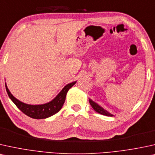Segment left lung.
I'll list each match as a JSON object with an SVG mask.
<instances>
[{
  "label": "left lung",
  "instance_id": "8db88e82",
  "mask_svg": "<svg viewBox=\"0 0 155 155\" xmlns=\"http://www.w3.org/2000/svg\"><path fill=\"white\" fill-rule=\"evenodd\" d=\"M90 104H91V107L94 109V111H97L99 114H101L105 115V116H108V117H114V115L112 114L109 113V111H107V110H105L104 109L102 108L101 106H99L98 104H97L96 102H94V101H92L91 99H89Z\"/></svg>",
  "mask_w": 155,
  "mask_h": 155
}]
</instances>
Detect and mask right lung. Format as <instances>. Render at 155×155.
<instances>
[{"instance_id":"add662e5","label":"right lung","mask_w":155,"mask_h":155,"mask_svg":"<svg viewBox=\"0 0 155 155\" xmlns=\"http://www.w3.org/2000/svg\"><path fill=\"white\" fill-rule=\"evenodd\" d=\"M76 83V81H74L66 85L64 89L60 91V93L52 101L46 104H44L38 105L28 104H25L19 101L18 99H17L11 94L9 89H8L6 84H5V89H6V91L10 99L23 113L33 119H46L58 112L63 107L68 89H71Z\"/></svg>"}]
</instances>
